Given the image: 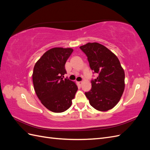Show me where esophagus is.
Wrapping results in <instances>:
<instances>
[{
	"label": "esophagus",
	"instance_id": "obj_1",
	"mask_svg": "<svg viewBox=\"0 0 150 150\" xmlns=\"http://www.w3.org/2000/svg\"><path fill=\"white\" fill-rule=\"evenodd\" d=\"M82 83H83V81H79V84L80 85L82 84Z\"/></svg>",
	"mask_w": 150,
	"mask_h": 150
}]
</instances>
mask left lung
Wrapping results in <instances>:
<instances>
[{
    "instance_id": "obj_1",
    "label": "left lung",
    "mask_w": 150,
    "mask_h": 150,
    "mask_svg": "<svg viewBox=\"0 0 150 150\" xmlns=\"http://www.w3.org/2000/svg\"><path fill=\"white\" fill-rule=\"evenodd\" d=\"M79 48L88 57L93 73L98 74L96 79L91 80V89L85 93L86 96L96 110H110L119 102L125 89V71L118 58L97 42H89Z\"/></svg>"
}]
</instances>
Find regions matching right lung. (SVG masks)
<instances>
[{
	"label": "right lung",
	"mask_w": 150,
	"mask_h": 150,
	"mask_svg": "<svg viewBox=\"0 0 150 150\" xmlns=\"http://www.w3.org/2000/svg\"><path fill=\"white\" fill-rule=\"evenodd\" d=\"M73 49L54 47L45 52L35 63L33 74L34 88L40 102L49 110L62 112L71 106L78 86L69 79L65 64Z\"/></svg>",
	"instance_id": "1"
}]
</instances>
